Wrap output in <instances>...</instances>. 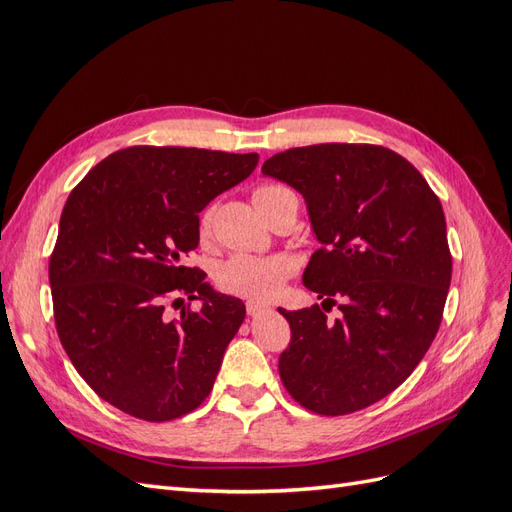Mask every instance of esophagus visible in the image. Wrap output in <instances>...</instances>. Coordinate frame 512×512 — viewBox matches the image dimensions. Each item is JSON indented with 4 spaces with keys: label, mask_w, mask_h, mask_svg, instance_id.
Masks as SVG:
<instances>
[{
    "label": "esophagus",
    "mask_w": 512,
    "mask_h": 512,
    "mask_svg": "<svg viewBox=\"0 0 512 512\" xmlns=\"http://www.w3.org/2000/svg\"><path fill=\"white\" fill-rule=\"evenodd\" d=\"M247 316H258V314H262V312H267V305H262V303H258V301H247Z\"/></svg>",
    "instance_id": "obj_1"
}]
</instances>
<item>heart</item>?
I'll return each instance as SVG.
<instances>
[{"label":"heart","instance_id":"1","mask_svg":"<svg viewBox=\"0 0 512 512\" xmlns=\"http://www.w3.org/2000/svg\"><path fill=\"white\" fill-rule=\"evenodd\" d=\"M277 185H262L254 192V203L262 196L273 194ZM213 207H207L200 215V237H207L211 232L213 222ZM297 269L294 262L286 254H269V256H250V254H237L215 269V282L230 294L245 297L252 301H271L282 292L288 277Z\"/></svg>","mask_w":512,"mask_h":512}]
</instances>
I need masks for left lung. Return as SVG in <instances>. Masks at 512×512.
I'll return each instance as SVG.
<instances>
[{
  "label": "left lung",
  "instance_id": "8db88e82",
  "mask_svg": "<svg viewBox=\"0 0 512 512\" xmlns=\"http://www.w3.org/2000/svg\"><path fill=\"white\" fill-rule=\"evenodd\" d=\"M262 175L305 198L320 243L303 284L322 307H280L290 324L286 391L324 416L376 404L412 374L440 327L453 269L440 200L406 158L378 145L294 147ZM335 298L343 316L329 323L321 309Z\"/></svg>",
  "mask_w": 512,
  "mask_h": 512
}]
</instances>
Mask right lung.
I'll return each instance as SVG.
<instances>
[{
    "mask_svg": "<svg viewBox=\"0 0 512 512\" xmlns=\"http://www.w3.org/2000/svg\"><path fill=\"white\" fill-rule=\"evenodd\" d=\"M256 164L258 153L141 145L111 153L70 192L49 262L57 335L121 412L173 421L211 393L245 305L183 260L198 247V213ZM183 293L201 309L168 321L165 305Z\"/></svg>",
    "mask_w": 512,
    "mask_h": 512,
    "instance_id": "right-lung-1",
    "label": "right lung"
}]
</instances>
